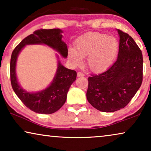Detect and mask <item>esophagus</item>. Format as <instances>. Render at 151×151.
<instances>
[{"label": "esophagus", "instance_id": "34e87169", "mask_svg": "<svg viewBox=\"0 0 151 151\" xmlns=\"http://www.w3.org/2000/svg\"><path fill=\"white\" fill-rule=\"evenodd\" d=\"M77 76L78 77H83V76H84V74L81 73V72H78L77 73Z\"/></svg>", "mask_w": 151, "mask_h": 151}]
</instances>
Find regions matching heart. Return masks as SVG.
Here are the masks:
<instances>
[{
	"instance_id": "obj_1",
	"label": "heart",
	"mask_w": 151,
	"mask_h": 151,
	"mask_svg": "<svg viewBox=\"0 0 151 151\" xmlns=\"http://www.w3.org/2000/svg\"><path fill=\"white\" fill-rule=\"evenodd\" d=\"M69 48L68 57L75 66L81 65L82 58H86V65L93 73H102L108 69L116 58L119 43L115 38L99 32H88L80 36Z\"/></svg>"
}]
</instances>
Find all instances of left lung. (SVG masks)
I'll return each instance as SVG.
<instances>
[{"label":"left lung","mask_w":151,"mask_h":151,"mask_svg":"<svg viewBox=\"0 0 151 151\" xmlns=\"http://www.w3.org/2000/svg\"><path fill=\"white\" fill-rule=\"evenodd\" d=\"M117 32V60L104 73L88 78L87 100L94 108L106 113L124 108L139 88L143 78L141 50L129 34L119 29Z\"/></svg>","instance_id":"1"}]
</instances>
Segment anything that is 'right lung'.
I'll use <instances>...</instances> for the list:
<instances>
[{
  "label": "right lung",
  "instance_id": "obj_1",
  "mask_svg": "<svg viewBox=\"0 0 151 151\" xmlns=\"http://www.w3.org/2000/svg\"><path fill=\"white\" fill-rule=\"evenodd\" d=\"M62 33L63 31L60 29L35 31L16 47L12 54L10 78L14 91L28 109L40 114H51L63 106L67 100L68 91L76 80L77 73L74 70L67 69L58 60L56 73L50 85L40 91L30 93L22 89L18 84L16 73V61L18 54L27 45H46L57 51L63 57L67 58V46L62 40Z\"/></svg>",
  "mask_w": 151,
  "mask_h": 151
}]
</instances>
